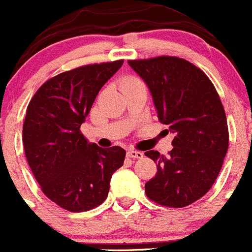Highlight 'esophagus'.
<instances>
[{
  "label": "esophagus",
  "instance_id": "1",
  "mask_svg": "<svg viewBox=\"0 0 252 252\" xmlns=\"http://www.w3.org/2000/svg\"><path fill=\"white\" fill-rule=\"evenodd\" d=\"M127 157L132 158V159H136V158H142L143 153L140 152V151H136V150H128L127 151Z\"/></svg>",
  "mask_w": 252,
  "mask_h": 252
}]
</instances>
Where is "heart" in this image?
Returning a JSON list of instances; mask_svg holds the SVG:
<instances>
[{
    "mask_svg": "<svg viewBox=\"0 0 252 252\" xmlns=\"http://www.w3.org/2000/svg\"><path fill=\"white\" fill-rule=\"evenodd\" d=\"M137 84H142V81H141L138 78H136V76H125V78L121 79V83H120V85H121L122 90H125V89L131 88V86H135V85H137Z\"/></svg>",
    "mask_w": 252,
    "mask_h": 252,
    "instance_id": "heart-1",
    "label": "heart"
}]
</instances>
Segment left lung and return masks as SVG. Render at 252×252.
<instances>
[{"instance_id": "obj_1", "label": "left lung", "mask_w": 252, "mask_h": 252, "mask_svg": "<svg viewBox=\"0 0 252 252\" xmlns=\"http://www.w3.org/2000/svg\"><path fill=\"white\" fill-rule=\"evenodd\" d=\"M128 64L147 84L158 120L176 133L168 156L145 152L157 163L146 195L164 207H187L209 191L227 152L221 100L204 71L186 59L162 56Z\"/></svg>"}]
</instances>
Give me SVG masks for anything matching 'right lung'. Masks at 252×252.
<instances>
[{
    "mask_svg": "<svg viewBox=\"0 0 252 252\" xmlns=\"http://www.w3.org/2000/svg\"><path fill=\"white\" fill-rule=\"evenodd\" d=\"M122 64H89L58 74L28 104L23 124L26 158L43 193L68 212L101 204L112 174L124 166V148H101L80 132L100 89Z\"/></svg>",
    "mask_w": 252,
    "mask_h": 252,
    "instance_id": "obj_1",
    "label": "right lung"
}]
</instances>
